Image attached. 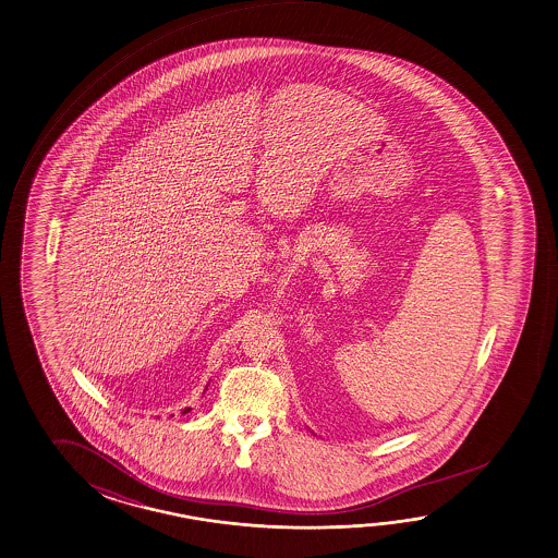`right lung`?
Wrapping results in <instances>:
<instances>
[{"mask_svg":"<svg viewBox=\"0 0 558 558\" xmlns=\"http://www.w3.org/2000/svg\"><path fill=\"white\" fill-rule=\"evenodd\" d=\"M186 411H191V409H184V413H186Z\"/></svg>","mask_w":558,"mask_h":558,"instance_id":"obj_1","label":"right lung"}]
</instances>
